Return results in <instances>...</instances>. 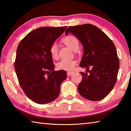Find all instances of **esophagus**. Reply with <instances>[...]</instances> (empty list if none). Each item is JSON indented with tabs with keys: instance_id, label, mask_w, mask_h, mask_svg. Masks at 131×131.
<instances>
[{
	"instance_id": "34e87169",
	"label": "esophagus",
	"mask_w": 131,
	"mask_h": 131,
	"mask_svg": "<svg viewBox=\"0 0 131 131\" xmlns=\"http://www.w3.org/2000/svg\"><path fill=\"white\" fill-rule=\"evenodd\" d=\"M73 72H68L67 73V75L68 76H70V75H72L73 74Z\"/></svg>"
}]
</instances>
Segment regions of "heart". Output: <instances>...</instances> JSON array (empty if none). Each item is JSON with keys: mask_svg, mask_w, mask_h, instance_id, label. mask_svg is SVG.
I'll return each instance as SVG.
<instances>
[{"mask_svg": "<svg viewBox=\"0 0 131 131\" xmlns=\"http://www.w3.org/2000/svg\"><path fill=\"white\" fill-rule=\"evenodd\" d=\"M62 41L68 47L73 51H75L79 47V41L77 38L69 35L63 38ZM51 57L54 59L58 57V46L56 43H53L51 45L49 49ZM77 63V61L74 59H62L57 63V68L59 70L70 71L74 69V66Z\"/></svg>", "mask_w": 131, "mask_h": 131, "instance_id": "1", "label": "heart"}]
</instances>
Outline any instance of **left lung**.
Segmentation results:
<instances>
[{
  "label": "left lung",
  "mask_w": 131,
  "mask_h": 131,
  "mask_svg": "<svg viewBox=\"0 0 131 131\" xmlns=\"http://www.w3.org/2000/svg\"><path fill=\"white\" fill-rule=\"evenodd\" d=\"M69 32L82 43L84 54L80 66L89 73L80 72L82 79L78 92L89 100H101L111 92L117 80L119 59L115 45L100 28L90 24L69 26L65 34Z\"/></svg>",
  "instance_id": "1"
}]
</instances>
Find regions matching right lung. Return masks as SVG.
<instances>
[{
	"label": "right lung",
	"mask_w": 131,
	"mask_h": 131,
	"mask_svg": "<svg viewBox=\"0 0 131 131\" xmlns=\"http://www.w3.org/2000/svg\"><path fill=\"white\" fill-rule=\"evenodd\" d=\"M67 27H43L26 35L19 44L14 67L21 88L33 102L50 103L57 98L67 77L64 70L55 71L50 53L51 45Z\"/></svg>",
	"instance_id": "add662e5"
}]
</instances>
